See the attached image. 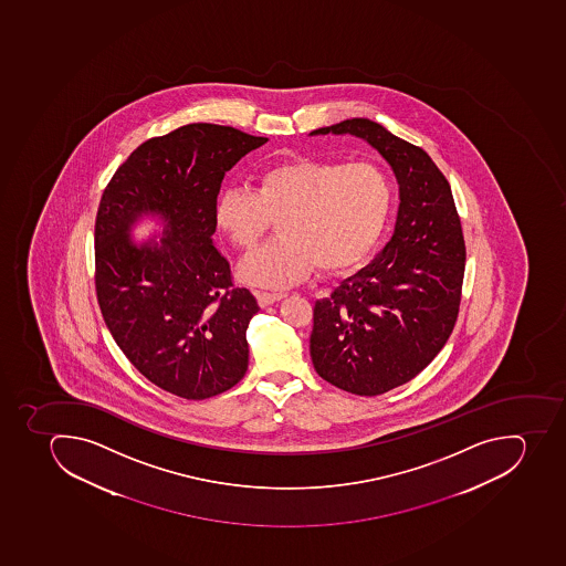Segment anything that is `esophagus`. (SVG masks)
<instances>
[{"mask_svg": "<svg viewBox=\"0 0 566 566\" xmlns=\"http://www.w3.org/2000/svg\"><path fill=\"white\" fill-rule=\"evenodd\" d=\"M256 297L260 306H269V304L283 300L285 294L283 292H256Z\"/></svg>", "mask_w": 566, "mask_h": 566, "instance_id": "esophagus-1", "label": "esophagus"}]
</instances>
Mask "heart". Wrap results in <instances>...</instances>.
I'll return each mask as SVG.
<instances>
[{"label": "heart", "mask_w": 566, "mask_h": 566, "mask_svg": "<svg viewBox=\"0 0 566 566\" xmlns=\"http://www.w3.org/2000/svg\"><path fill=\"white\" fill-rule=\"evenodd\" d=\"M392 182L370 163L297 157L258 176L256 190L228 188L214 206L217 226L234 248L251 251L281 220L283 238L249 254L243 280L281 289L314 266L333 274L360 262L384 233Z\"/></svg>", "instance_id": "heart-1"}]
</instances>
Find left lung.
Segmentation results:
<instances>
[{"label": "left lung", "mask_w": 566, "mask_h": 566, "mask_svg": "<svg viewBox=\"0 0 566 566\" xmlns=\"http://www.w3.org/2000/svg\"><path fill=\"white\" fill-rule=\"evenodd\" d=\"M312 134H352L389 161L399 182L395 234L384 251L315 301L310 355L317 375L378 396L438 357L461 306L465 243L447 177L423 148L367 118Z\"/></svg>", "instance_id": "left-lung-1"}]
</instances>
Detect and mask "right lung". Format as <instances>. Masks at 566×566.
<instances>
[{"instance_id":"add662e5","label":"right lung","mask_w":566,"mask_h":566,"mask_svg":"<svg viewBox=\"0 0 566 566\" xmlns=\"http://www.w3.org/2000/svg\"><path fill=\"white\" fill-rule=\"evenodd\" d=\"M263 143L226 125H182L142 143L102 193L95 289L105 324L128 361L179 398L222 395L248 370L245 333L260 306L234 286L211 237L226 171ZM147 212L166 220L163 243L136 247L127 233Z\"/></svg>"}]
</instances>
